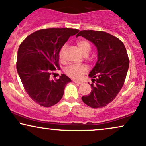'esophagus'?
Instances as JSON below:
<instances>
[{"label": "esophagus", "mask_w": 146, "mask_h": 146, "mask_svg": "<svg viewBox=\"0 0 146 146\" xmlns=\"http://www.w3.org/2000/svg\"><path fill=\"white\" fill-rule=\"evenodd\" d=\"M73 82H75V83H76V84H82V82L78 81V80H73Z\"/></svg>", "instance_id": "obj_1"}]
</instances>
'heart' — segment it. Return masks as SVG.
<instances>
[{
    "mask_svg": "<svg viewBox=\"0 0 146 146\" xmlns=\"http://www.w3.org/2000/svg\"><path fill=\"white\" fill-rule=\"evenodd\" d=\"M78 48L84 55H87L91 51V45L87 40H78L76 42ZM66 46H63L59 51V57L61 60L64 58V53ZM86 72V68L83 66H70L65 70V73L68 76L74 79H79Z\"/></svg>",
    "mask_w": 146,
    "mask_h": 146,
    "instance_id": "b5f03b06",
    "label": "heart"
}]
</instances>
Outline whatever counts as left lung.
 Here are the masks:
<instances>
[{
	"label": "left lung",
	"instance_id": "obj_1",
	"mask_svg": "<svg viewBox=\"0 0 146 146\" xmlns=\"http://www.w3.org/2000/svg\"><path fill=\"white\" fill-rule=\"evenodd\" d=\"M85 38L98 49V59L89 74L92 91L82 97L84 104L100 108L110 103L123 87L129 66V59L123 42L103 31L82 30L76 37Z\"/></svg>",
	"mask_w": 146,
	"mask_h": 146
}]
</instances>
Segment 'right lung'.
I'll list each match as a JSON object with an SVG mask.
<instances>
[{
    "label": "right lung",
    "instance_id": "1",
    "mask_svg": "<svg viewBox=\"0 0 146 146\" xmlns=\"http://www.w3.org/2000/svg\"><path fill=\"white\" fill-rule=\"evenodd\" d=\"M79 30L73 28H47L28 36L18 48L17 73L23 87L32 100L44 107L60 101L65 87L71 79L62 74L59 79L50 76L59 69V53L70 36Z\"/></svg>",
    "mask_w": 146,
    "mask_h": 146
}]
</instances>
